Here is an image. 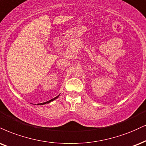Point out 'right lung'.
Returning a JSON list of instances; mask_svg holds the SVG:
<instances>
[{"mask_svg": "<svg viewBox=\"0 0 146 146\" xmlns=\"http://www.w3.org/2000/svg\"><path fill=\"white\" fill-rule=\"evenodd\" d=\"M58 96H59V95H58V96H56V97H55V98H54V99H51V100H50V101H48L45 102V103H43V104H46V103H50V102H51V101H54V100H55L56 99H57V98H58Z\"/></svg>", "mask_w": 146, "mask_h": 146, "instance_id": "right-lung-1", "label": "right lung"}]
</instances>
